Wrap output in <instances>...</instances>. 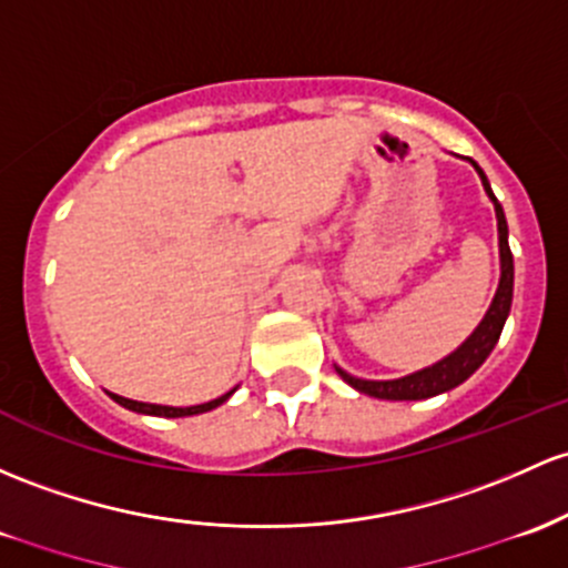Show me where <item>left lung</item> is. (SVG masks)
I'll list each match as a JSON object with an SVG mask.
<instances>
[{
	"label": "left lung",
	"mask_w": 568,
	"mask_h": 568,
	"mask_svg": "<svg viewBox=\"0 0 568 568\" xmlns=\"http://www.w3.org/2000/svg\"><path fill=\"white\" fill-rule=\"evenodd\" d=\"M471 161V159H469ZM475 166L479 180H483L485 193L490 196L496 207V221H498V255H501V280H498V288L494 302H490L488 313H485L483 323L475 328V334L458 347L456 353H450L447 358H442L439 364L428 366V369L415 372V375L407 377H398V379H358L347 372H339V377L345 379L347 385H353L355 390L366 396H375V398H388V402H417V398H432L436 394H445V390H453L456 385L469 379L475 372L483 366V361L488 358L490 351L496 347L498 336H501L504 321H507L509 307H513V283H515V264H513V251H509V229H507V217H504L501 204L490 191L488 178L485 172L479 170L477 161H471Z\"/></svg>",
	"instance_id": "8db88e82"
}]
</instances>
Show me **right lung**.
I'll return each instance as SVG.
<instances>
[{"mask_svg":"<svg viewBox=\"0 0 568 568\" xmlns=\"http://www.w3.org/2000/svg\"><path fill=\"white\" fill-rule=\"evenodd\" d=\"M236 390V388H234ZM234 390H229V394L213 398V402H204V404H196V407H161V404H145V402H134V398H123L118 394H110L112 402H118L121 407L132 409V413H142V415H159V417H185V415H199V413H210V409L221 407L223 402H226L229 396L234 394Z\"/></svg>","mask_w":568,"mask_h":568,"instance_id":"obj_1","label":"right lung"}]
</instances>
